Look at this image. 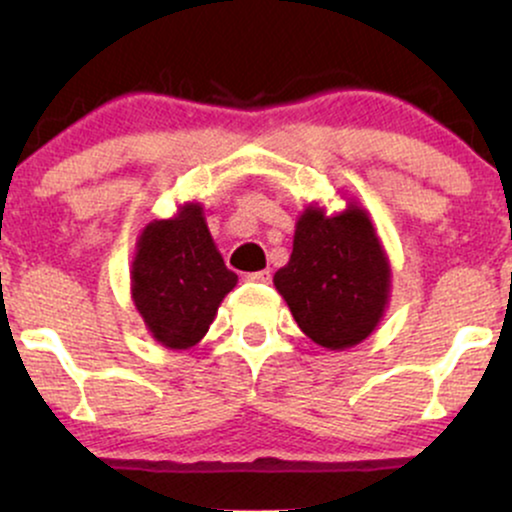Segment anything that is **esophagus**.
Returning a JSON list of instances; mask_svg holds the SVG:
<instances>
[{
	"mask_svg": "<svg viewBox=\"0 0 512 512\" xmlns=\"http://www.w3.org/2000/svg\"><path fill=\"white\" fill-rule=\"evenodd\" d=\"M245 281H250V284H269V281H272V272H269V269H264V272H252L245 276Z\"/></svg>",
	"mask_w": 512,
	"mask_h": 512,
	"instance_id": "1",
	"label": "esophagus"
}]
</instances>
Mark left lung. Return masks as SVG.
Masks as SVG:
<instances>
[{
	"label": "left lung",
	"instance_id": "8db88e82",
	"mask_svg": "<svg viewBox=\"0 0 512 512\" xmlns=\"http://www.w3.org/2000/svg\"><path fill=\"white\" fill-rule=\"evenodd\" d=\"M392 269L373 219L361 204L327 214L308 204L296 221L291 260L274 274L305 337L330 351L361 344L383 320Z\"/></svg>",
	"mask_w": 512,
	"mask_h": 512
}]
</instances>
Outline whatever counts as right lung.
<instances>
[{
  "label": "right lung",
  "mask_w": 512,
  "mask_h": 512,
  "mask_svg": "<svg viewBox=\"0 0 512 512\" xmlns=\"http://www.w3.org/2000/svg\"><path fill=\"white\" fill-rule=\"evenodd\" d=\"M129 276L146 330L173 351L202 342L221 301L238 284L223 264L199 202L180 204L170 219L144 226Z\"/></svg>",
  "instance_id": "1"
}]
</instances>
